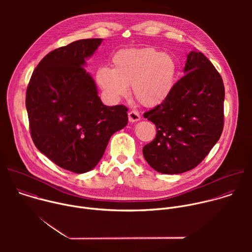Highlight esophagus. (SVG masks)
Instances as JSON below:
<instances>
[{
  "mask_svg": "<svg viewBox=\"0 0 252 252\" xmlns=\"http://www.w3.org/2000/svg\"><path fill=\"white\" fill-rule=\"evenodd\" d=\"M140 120V116L137 112L135 111H130L128 113V121L130 123H135V122H138Z\"/></svg>",
  "mask_w": 252,
  "mask_h": 252,
  "instance_id": "1",
  "label": "esophagus"
}]
</instances>
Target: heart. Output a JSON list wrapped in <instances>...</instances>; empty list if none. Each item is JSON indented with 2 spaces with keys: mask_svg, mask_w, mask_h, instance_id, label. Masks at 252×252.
Segmentation results:
<instances>
[{
  "mask_svg": "<svg viewBox=\"0 0 252 252\" xmlns=\"http://www.w3.org/2000/svg\"><path fill=\"white\" fill-rule=\"evenodd\" d=\"M114 68L101 66L96 81L106 96L118 101L128 95L142 105L153 107L162 103L171 94L177 75L172 56L153 48L121 50L113 57Z\"/></svg>",
  "mask_w": 252,
  "mask_h": 252,
  "instance_id": "obj_1",
  "label": "heart"
}]
</instances>
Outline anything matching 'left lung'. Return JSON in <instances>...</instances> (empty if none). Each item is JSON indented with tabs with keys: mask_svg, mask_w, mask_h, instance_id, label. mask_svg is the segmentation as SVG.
I'll return each mask as SVG.
<instances>
[{
	"mask_svg": "<svg viewBox=\"0 0 252 252\" xmlns=\"http://www.w3.org/2000/svg\"><path fill=\"white\" fill-rule=\"evenodd\" d=\"M185 76L169 96L143 118L156 125V138L142 149L157 171L177 174L198 165L223 129L224 86L211 62L197 50L187 56Z\"/></svg>",
	"mask_w": 252,
	"mask_h": 252,
	"instance_id": "obj_1",
	"label": "left lung"
}]
</instances>
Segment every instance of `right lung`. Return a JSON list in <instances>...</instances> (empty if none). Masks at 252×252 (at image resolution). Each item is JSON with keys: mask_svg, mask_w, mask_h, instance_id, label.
Segmentation results:
<instances>
[{"mask_svg": "<svg viewBox=\"0 0 252 252\" xmlns=\"http://www.w3.org/2000/svg\"><path fill=\"white\" fill-rule=\"evenodd\" d=\"M102 39L79 40L49 53L31 77L26 107L32 141L57 165L92 170L111 136L127 125L125 105H104L85 66Z\"/></svg>", "mask_w": 252, "mask_h": 252, "instance_id": "obj_1", "label": "right lung"}]
</instances>
